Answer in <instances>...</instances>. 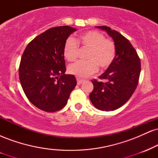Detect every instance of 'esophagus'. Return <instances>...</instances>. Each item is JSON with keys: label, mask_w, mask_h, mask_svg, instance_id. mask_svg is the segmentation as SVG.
Returning a JSON list of instances; mask_svg holds the SVG:
<instances>
[{"label": "esophagus", "mask_w": 158, "mask_h": 158, "mask_svg": "<svg viewBox=\"0 0 158 158\" xmlns=\"http://www.w3.org/2000/svg\"><path fill=\"white\" fill-rule=\"evenodd\" d=\"M77 85H81L83 81H84V79H80V78H77Z\"/></svg>", "instance_id": "1"}]
</instances>
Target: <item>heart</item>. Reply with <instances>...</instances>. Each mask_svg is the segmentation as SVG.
I'll use <instances>...</instances> for the list:
<instances>
[{
    "instance_id": "b5f03b06",
    "label": "heart",
    "mask_w": 158,
    "mask_h": 158,
    "mask_svg": "<svg viewBox=\"0 0 158 158\" xmlns=\"http://www.w3.org/2000/svg\"><path fill=\"white\" fill-rule=\"evenodd\" d=\"M79 46L88 49L85 54L87 60L79 61L69 65L68 72L76 77L84 78L97 70L108 68L116 57V47L113 41L106 39V36L96 30L84 32L76 40L69 37L63 47V55L68 61L77 60L79 56Z\"/></svg>"
}]
</instances>
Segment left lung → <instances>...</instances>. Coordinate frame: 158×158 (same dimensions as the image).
I'll return each instance as SVG.
<instances>
[{
  "mask_svg": "<svg viewBox=\"0 0 158 158\" xmlns=\"http://www.w3.org/2000/svg\"><path fill=\"white\" fill-rule=\"evenodd\" d=\"M112 38L116 57L112 64L99 78L92 79L94 89L90 94L92 104L101 110H114L131 98L139 82L141 64L137 52L130 41L109 27L99 26Z\"/></svg>",
  "mask_w": 158,
  "mask_h": 158,
  "instance_id": "8db88e82",
  "label": "left lung"
}]
</instances>
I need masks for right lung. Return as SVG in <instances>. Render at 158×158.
Returning a JSON list of instances; mask_svg holds the SVG:
<instances>
[{"mask_svg": "<svg viewBox=\"0 0 158 158\" xmlns=\"http://www.w3.org/2000/svg\"><path fill=\"white\" fill-rule=\"evenodd\" d=\"M76 29L69 26L49 29L32 39L23 51L19 66V79L23 92L39 109L61 110L77 85L73 75L65 74L63 47Z\"/></svg>", "mask_w": 158, "mask_h": 158, "instance_id": "obj_1", "label": "right lung"}]
</instances>
